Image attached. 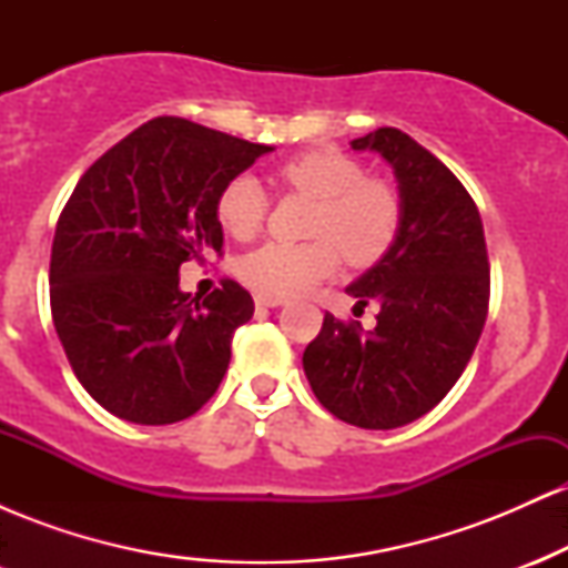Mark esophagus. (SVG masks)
I'll use <instances>...</instances> for the list:
<instances>
[{
    "label": "esophagus",
    "mask_w": 568,
    "mask_h": 568,
    "mask_svg": "<svg viewBox=\"0 0 568 568\" xmlns=\"http://www.w3.org/2000/svg\"><path fill=\"white\" fill-rule=\"evenodd\" d=\"M283 298L275 296H264V293H256V306H283Z\"/></svg>",
    "instance_id": "obj_1"
}]
</instances>
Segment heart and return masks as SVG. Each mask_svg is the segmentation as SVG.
<instances>
[{
	"mask_svg": "<svg viewBox=\"0 0 568 568\" xmlns=\"http://www.w3.org/2000/svg\"><path fill=\"white\" fill-rule=\"evenodd\" d=\"M280 179L304 197L317 200L312 216V243H264L237 262V275L264 296L288 298L315 288L338 266V252L349 264L379 262L395 243L400 226V200L382 181L363 179V168L347 154L306 152L280 168ZM221 230L247 240L262 230L266 216L264 189L253 175H234L216 202Z\"/></svg>",
	"mask_w": 568,
	"mask_h": 568,
	"instance_id": "1",
	"label": "heart"
}]
</instances>
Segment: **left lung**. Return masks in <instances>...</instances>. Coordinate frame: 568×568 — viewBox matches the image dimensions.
<instances>
[{"label":"left lung","mask_w":568,"mask_h":568,"mask_svg":"<svg viewBox=\"0 0 568 568\" xmlns=\"http://www.w3.org/2000/svg\"><path fill=\"white\" fill-rule=\"evenodd\" d=\"M349 146L393 168L400 226L379 262L347 285L361 306H379L374 328L325 312L302 363L336 419L395 429L438 406L470 363L488 312L484 221L459 179L403 130L379 128Z\"/></svg>","instance_id":"left-lung-1"}]
</instances>
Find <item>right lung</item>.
<instances>
[{"instance_id":"obj_1","label":"right lung","mask_w":568,"mask_h":568,"mask_svg":"<svg viewBox=\"0 0 568 568\" xmlns=\"http://www.w3.org/2000/svg\"><path fill=\"white\" fill-rule=\"evenodd\" d=\"M266 152L158 116L114 143L71 192L55 226L50 304L77 379L109 414L173 425L219 389L253 298L234 280L192 298L179 270L221 253V189Z\"/></svg>"}]
</instances>
